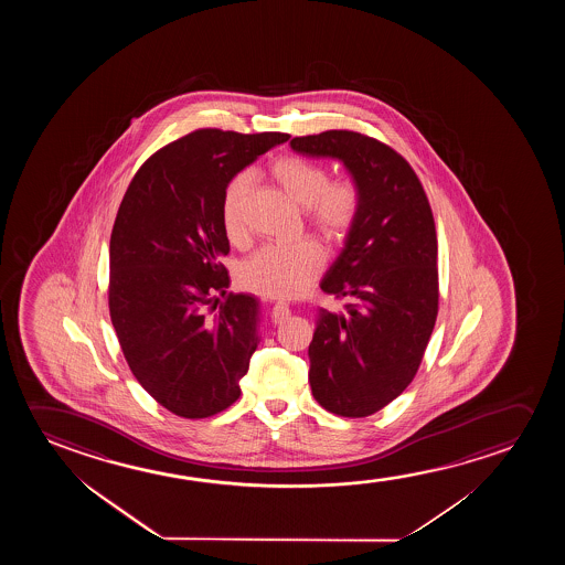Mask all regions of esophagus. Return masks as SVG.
<instances>
[{"label": "esophagus", "instance_id": "1", "mask_svg": "<svg viewBox=\"0 0 565 565\" xmlns=\"http://www.w3.org/2000/svg\"><path fill=\"white\" fill-rule=\"evenodd\" d=\"M289 315H291V312H289V307L284 305V302H276V305L271 307L270 317L274 324H281V322H286Z\"/></svg>", "mask_w": 565, "mask_h": 565}]
</instances>
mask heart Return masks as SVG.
Instances as JSON below:
<instances>
[{
	"label": "heart",
	"mask_w": 565,
	"mask_h": 565,
	"mask_svg": "<svg viewBox=\"0 0 565 565\" xmlns=\"http://www.w3.org/2000/svg\"><path fill=\"white\" fill-rule=\"evenodd\" d=\"M268 175L284 193L302 209L305 224L318 239L335 247L355 225L363 193L349 175L330 178L322 163L301 156H279L268 166ZM250 194V178L239 173L222 194V224L233 245L248 239L245 209ZM324 266V253L317 241H295L291 245H268L241 266V286L270 299H287L301 294Z\"/></svg>",
	"instance_id": "1"
}]
</instances>
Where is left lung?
Segmentation results:
<instances>
[{"label": "left lung", "instance_id": "obj_1", "mask_svg": "<svg viewBox=\"0 0 565 565\" xmlns=\"http://www.w3.org/2000/svg\"><path fill=\"white\" fill-rule=\"evenodd\" d=\"M295 152L338 158L363 204L322 291L343 301L320 312L309 345L310 387L326 411L361 418L394 402L417 374L438 317L433 209L409 162L355 131L295 137Z\"/></svg>", "mask_w": 565, "mask_h": 565}]
</instances>
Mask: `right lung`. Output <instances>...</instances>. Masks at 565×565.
<instances>
[{
	"label": "right lung",
	"instance_id": "1",
	"mask_svg": "<svg viewBox=\"0 0 565 565\" xmlns=\"http://www.w3.org/2000/svg\"><path fill=\"white\" fill-rule=\"evenodd\" d=\"M287 132L196 129L140 166L109 239L108 305L125 361L140 386L183 418L239 399L258 345V301L225 295L230 241L222 194L235 173Z\"/></svg>",
	"mask_w": 565,
	"mask_h": 565
}]
</instances>
